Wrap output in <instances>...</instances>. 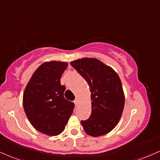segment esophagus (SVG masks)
<instances>
[{"label":"esophagus","mask_w":160,"mask_h":160,"mask_svg":"<svg viewBox=\"0 0 160 160\" xmlns=\"http://www.w3.org/2000/svg\"><path fill=\"white\" fill-rule=\"evenodd\" d=\"M74 103L75 104H76L77 106H78V104H79V101H78V98H76L74 100Z\"/></svg>","instance_id":"1"}]
</instances>
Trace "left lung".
<instances>
[{
	"mask_svg": "<svg viewBox=\"0 0 160 160\" xmlns=\"http://www.w3.org/2000/svg\"><path fill=\"white\" fill-rule=\"evenodd\" d=\"M86 80L91 92L92 113L81 121L88 135L97 137L108 133L120 120L124 106L122 82L117 73L97 59L82 58L71 62Z\"/></svg>",
	"mask_w": 160,
	"mask_h": 160,
	"instance_id": "8db88e82",
	"label": "left lung"
}]
</instances>
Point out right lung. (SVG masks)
Segmentation results:
<instances>
[{
	"mask_svg": "<svg viewBox=\"0 0 160 160\" xmlns=\"http://www.w3.org/2000/svg\"><path fill=\"white\" fill-rule=\"evenodd\" d=\"M67 67L63 62L43 63L33 73L23 95L30 122L48 136H57L64 130L74 108V103L64 98L65 86L60 83Z\"/></svg>",
	"mask_w": 160,
	"mask_h": 160,
	"instance_id": "1",
	"label": "right lung"
}]
</instances>
